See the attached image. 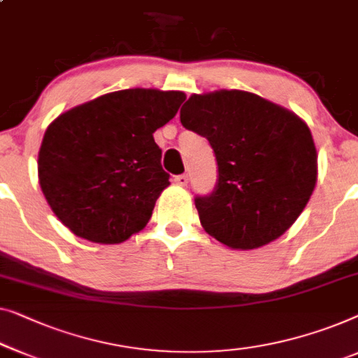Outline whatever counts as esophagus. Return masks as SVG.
<instances>
[{
    "mask_svg": "<svg viewBox=\"0 0 358 358\" xmlns=\"http://www.w3.org/2000/svg\"><path fill=\"white\" fill-rule=\"evenodd\" d=\"M174 182L180 185V187H185V185H187V182H189V179H187V176H185V174H179V176H176V178H174Z\"/></svg>",
    "mask_w": 358,
    "mask_h": 358,
    "instance_id": "34e87169",
    "label": "esophagus"
}]
</instances>
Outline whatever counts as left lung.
Wrapping results in <instances>:
<instances>
[{"mask_svg":"<svg viewBox=\"0 0 358 358\" xmlns=\"http://www.w3.org/2000/svg\"><path fill=\"white\" fill-rule=\"evenodd\" d=\"M180 122L210 142L217 163L215 190L195 196L203 229L237 250L281 237L317 184L318 157L307 124L243 90L194 93L180 108Z\"/></svg>","mask_w":358,"mask_h":358,"instance_id":"8db88e82","label":"left lung"}]
</instances>
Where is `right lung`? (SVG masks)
Wrapping results in <instances>:
<instances>
[{"mask_svg": "<svg viewBox=\"0 0 358 358\" xmlns=\"http://www.w3.org/2000/svg\"><path fill=\"white\" fill-rule=\"evenodd\" d=\"M184 100L174 90H119L50 124L38 152V182L71 232L90 242L121 243L147 226L169 185L153 132Z\"/></svg>", "mask_w": 358, "mask_h": 358, "instance_id": "right-lung-1", "label": "right lung"}]
</instances>
